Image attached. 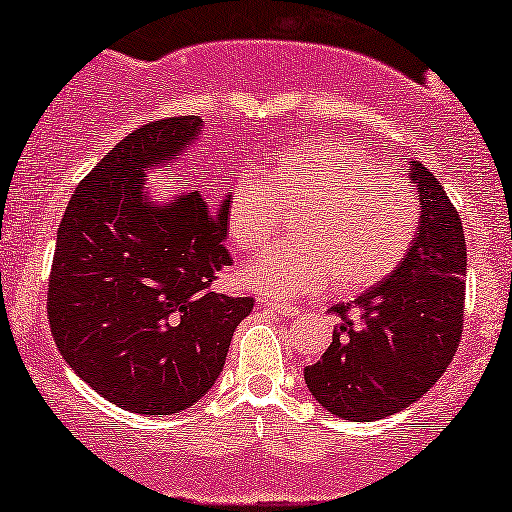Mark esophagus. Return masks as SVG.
I'll return each mask as SVG.
<instances>
[{"label":"esophagus","instance_id":"obj_1","mask_svg":"<svg viewBox=\"0 0 512 512\" xmlns=\"http://www.w3.org/2000/svg\"><path fill=\"white\" fill-rule=\"evenodd\" d=\"M262 303L267 305L269 310L279 312V315H286V317H295V315H298V310H300L298 305H293V303H281V300H262Z\"/></svg>","mask_w":512,"mask_h":512}]
</instances>
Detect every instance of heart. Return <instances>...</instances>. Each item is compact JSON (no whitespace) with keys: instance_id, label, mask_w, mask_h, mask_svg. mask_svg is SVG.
<instances>
[{"instance_id":"obj_1","label":"heart","mask_w":512,"mask_h":512,"mask_svg":"<svg viewBox=\"0 0 512 512\" xmlns=\"http://www.w3.org/2000/svg\"><path fill=\"white\" fill-rule=\"evenodd\" d=\"M300 208L293 240L248 264L243 279L272 298L317 291L334 279L338 293L379 286L415 243L420 202L405 181L372 164L362 145L324 138L276 157L267 174L243 178L224 205L233 248L255 255Z\"/></svg>"}]
</instances>
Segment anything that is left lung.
<instances>
[{"label": "left lung", "instance_id": "obj_1", "mask_svg": "<svg viewBox=\"0 0 512 512\" xmlns=\"http://www.w3.org/2000/svg\"><path fill=\"white\" fill-rule=\"evenodd\" d=\"M420 197V233L403 264L331 312V346L305 367L322 408L353 422H374L422 398L451 365L465 312L467 248L460 214L432 171L410 162Z\"/></svg>", "mask_w": 512, "mask_h": 512}]
</instances>
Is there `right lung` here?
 Here are the masks:
<instances>
[{
    "instance_id": "right-lung-1",
    "label": "right lung",
    "mask_w": 512,
    "mask_h": 512,
    "mask_svg": "<svg viewBox=\"0 0 512 512\" xmlns=\"http://www.w3.org/2000/svg\"><path fill=\"white\" fill-rule=\"evenodd\" d=\"M200 128V116H171L128 133L80 181L57 233L54 343L85 384L138 415H174L205 396L255 305L212 288L233 262L226 200L207 205L195 190L155 202L145 190Z\"/></svg>"
}]
</instances>
